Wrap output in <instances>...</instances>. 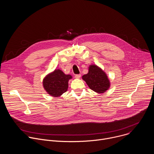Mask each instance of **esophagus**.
Wrapping results in <instances>:
<instances>
[{"instance_id": "obj_1", "label": "esophagus", "mask_w": 154, "mask_h": 154, "mask_svg": "<svg viewBox=\"0 0 154 154\" xmlns=\"http://www.w3.org/2000/svg\"><path fill=\"white\" fill-rule=\"evenodd\" d=\"M81 77V74H76L75 75V79H80Z\"/></svg>"}]
</instances>
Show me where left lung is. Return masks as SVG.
Instances as JSON below:
<instances>
[{
  "instance_id": "left-lung-1",
  "label": "left lung",
  "mask_w": 154,
  "mask_h": 154,
  "mask_svg": "<svg viewBox=\"0 0 154 154\" xmlns=\"http://www.w3.org/2000/svg\"><path fill=\"white\" fill-rule=\"evenodd\" d=\"M82 79L91 90L97 93H105L110 86V82L105 72L94 64L90 66L88 72L82 76Z\"/></svg>"
}]
</instances>
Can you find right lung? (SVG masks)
<instances>
[{
	"label": "right lung",
	"mask_w": 154,
	"mask_h": 154,
	"mask_svg": "<svg viewBox=\"0 0 154 154\" xmlns=\"http://www.w3.org/2000/svg\"><path fill=\"white\" fill-rule=\"evenodd\" d=\"M72 79L69 74H65L60 69H55L43 79V87L47 93L53 97H59L68 88L69 80Z\"/></svg>",
	"instance_id": "obj_1"
}]
</instances>
